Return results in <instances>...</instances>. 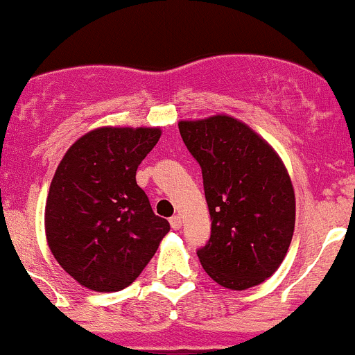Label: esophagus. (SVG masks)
Wrapping results in <instances>:
<instances>
[{
	"instance_id": "esophagus-1",
	"label": "esophagus",
	"mask_w": 355,
	"mask_h": 355,
	"mask_svg": "<svg viewBox=\"0 0 355 355\" xmlns=\"http://www.w3.org/2000/svg\"><path fill=\"white\" fill-rule=\"evenodd\" d=\"M171 227L174 229V231H179V229H181V225H182V222H181V217H179V215H174V217H171Z\"/></svg>"
}]
</instances>
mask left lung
Listing matches in <instances>:
<instances>
[{"mask_svg":"<svg viewBox=\"0 0 355 355\" xmlns=\"http://www.w3.org/2000/svg\"><path fill=\"white\" fill-rule=\"evenodd\" d=\"M179 133L202 167L210 239L196 250L222 287L244 291L268 279L286 258L295 198L282 160L246 124L214 116L181 121Z\"/></svg>","mask_w":355,"mask_h":355,"instance_id":"left-lung-1","label":"left lung"}]
</instances>
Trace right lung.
Wrapping results in <instances>:
<instances>
[{
  "mask_svg": "<svg viewBox=\"0 0 355 355\" xmlns=\"http://www.w3.org/2000/svg\"><path fill=\"white\" fill-rule=\"evenodd\" d=\"M159 128H98L69 147L46 203L47 244L83 287L116 292L137 280L171 225L153 214L137 169Z\"/></svg>",
  "mask_w": 355,
  "mask_h": 355,
  "instance_id": "obj_1",
  "label": "right lung"
}]
</instances>
